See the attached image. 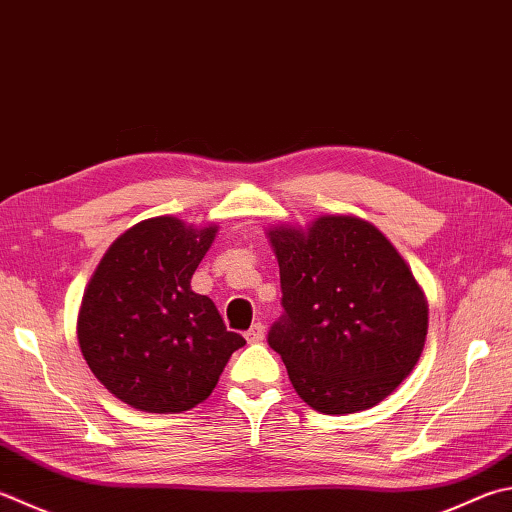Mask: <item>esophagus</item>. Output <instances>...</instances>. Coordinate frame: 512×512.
Wrapping results in <instances>:
<instances>
[{"label":"esophagus","mask_w":512,"mask_h":512,"mask_svg":"<svg viewBox=\"0 0 512 512\" xmlns=\"http://www.w3.org/2000/svg\"><path fill=\"white\" fill-rule=\"evenodd\" d=\"M264 338H266V333H264V327L259 322L253 324V327L246 331V340L250 342V345H255V342H262Z\"/></svg>","instance_id":"esophagus-1"}]
</instances>
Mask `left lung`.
Wrapping results in <instances>:
<instances>
[{"instance_id":"1","label":"left lung","mask_w":512,"mask_h":512,"mask_svg":"<svg viewBox=\"0 0 512 512\" xmlns=\"http://www.w3.org/2000/svg\"><path fill=\"white\" fill-rule=\"evenodd\" d=\"M284 315L268 331L297 396L322 414L369 410L410 376L427 300L383 232L353 215L273 226Z\"/></svg>"}]
</instances>
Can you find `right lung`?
<instances>
[{"mask_svg": "<svg viewBox=\"0 0 512 512\" xmlns=\"http://www.w3.org/2000/svg\"><path fill=\"white\" fill-rule=\"evenodd\" d=\"M217 226L152 217L125 230L102 255L82 295L78 345L89 369L129 407L181 414L206 401L246 345L215 302L190 280Z\"/></svg>", "mask_w": 512, "mask_h": 512, "instance_id": "add662e5", "label": "right lung"}]
</instances>
